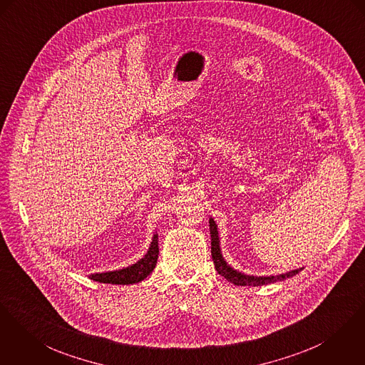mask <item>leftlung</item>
<instances>
[{"instance_id":"1","label":"left lung","mask_w":365,"mask_h":365,"mask_svg":"<svg viewBox=\"0 0 365 365\" xmlns=\"http://www.w3.org/2000/svg\"><path fill=\"white\" fill-rule=\"evenodd\" d=\"M210 233H211V254H212L215 269L218 271V274L221 277H224L226 281L232 282L233 284H237V286L269 284V283H275V282L284 281L287 278H292V277L297 275L300 271H303V268H297V269H293V271H289V272H284V274L269 275V277H257V275L243 274V272L232 268L226 262V259L222 255V250H221V240H220L218 226L211 217H210Z\"/></svg>"}]
</instances>
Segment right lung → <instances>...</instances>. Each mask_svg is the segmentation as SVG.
<instances>
[{
    "mask_svg": "<svg viewBox=\"0 0 365 365\" xmlns=\"http://www.w3.org/2000/svg\"><path fill=\"white\" fill-rule=\"evenodd\" d=\"M158 233L155 232L150 247L147 252L141 257L140 259L129 267L122 269L107 271V272H97L91 274L88 278L100 283H111V284H133L145 279L155 268L158 259Z\"/></svg>",
    "mask_w": 365,
    "mask_h": 365,
    "instance_id": "add662e5",
    "label": "right lung"
}]
</instances>
